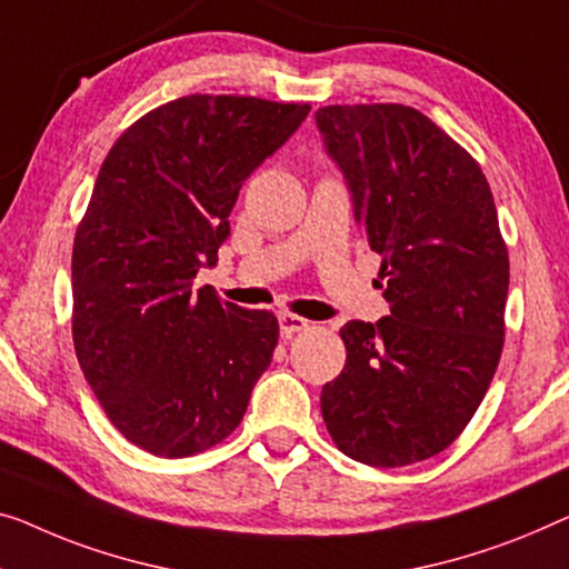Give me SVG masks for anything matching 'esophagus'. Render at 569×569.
<instances>
[{"label":"esophagus","instance_id":"obj_1","mask_svg":"<svg viewBox=\"0 0 569 569\" xmlns=\"http://www.w3.org/2000/svg\"><path fill=\"white\" fill-rule=\"evenodd\" d=\"M278 327H281V335L283 337H291L296 332H301V329L309 327V321L303 317H296V313H278Z\"/></svg>","mask_w":569,"mask_h":569}]
</instances>
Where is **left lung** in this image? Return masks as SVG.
Returning a JSON list of instances; mask_svg holds the SVG:
<instances>
[{
    "label": "left lung",
    "instance_id": "1",
    "mask_svg": "<svg viewBox=\"0 0 569 569\" xmlns=\"http://www.w3.org/2000/svg\"><path fill=\"white\" fill-rule=\"evenodd\" d=\"M317 130L380 258L391 317L339 329L347 362L321 388L347 457L401 468L468 427L503 350L508 252L480 166L403 104L321 107Z\"/></svg>",
    "mask_w": 569,
    "mask_h": 569
}]
</instances>
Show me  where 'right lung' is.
Masks as SVG:
<instances>
[{"instance_id": "right-lung-1", "label": "right lung", "mask_w": 569, "mask_h": 569, "mask_svg": "<svg viewBox=\"0 0 569 569\" xmlns=\"http://www.w3.org/2000/svg\"><path fill=\"white\" fill-rule=\"evenodd\" d=\"M309 109L181 97L134 122L101 163L73 242L76 358L109 421L150 455L222 442L273 360V313L191 281L217 266L242 183Z\"/></svg>"}]
</instances>
